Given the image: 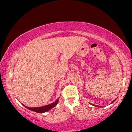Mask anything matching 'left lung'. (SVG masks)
<instances>
[{
  "instance_id": "1",
  "label": "left lung",
  "mask_w": 132,
  "mask_h": 132,
  "mask_svg": "<svg viewBox=\"0 0 132 132\" xmlns=\"http://www.w3.org/2000/svg\"><path fill=\"white\" fill-rule=\"evenodd\" d=\"M115 101H116V100H115ZM113 101V102H111V103H110V104H112V103H113V102H114V101ZM92 105H93V104H92ZM94 105V106H95V107H101V106H97V105Z\"/></svg>"
}]
</instances>
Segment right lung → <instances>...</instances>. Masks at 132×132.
Listing matches in <instances>:
<instances>
[{
	"mask_svg": "<svg viewBox=\"0 0 132 132\" xmlns=\"http://www.w3.org/2000/svg\"><path fill=\"white\" fill-rule=\"evenodd\" d=\"M58 101H59V99H57L56 101L55 102H54L53 103H51V104H48V105H44V106H42V107H27L26 105H23V104H22L24 106V107H26L27 109H29L30 110H32L33 112H38V113H44L51 109L53 108L54 107H55V106L57 105Z\"/></svg>",
	"mask_w": 132,
	"mask_h": 132,
	"instance_id": "obj_1",
	"label": "right lung"
}]
</instances>
